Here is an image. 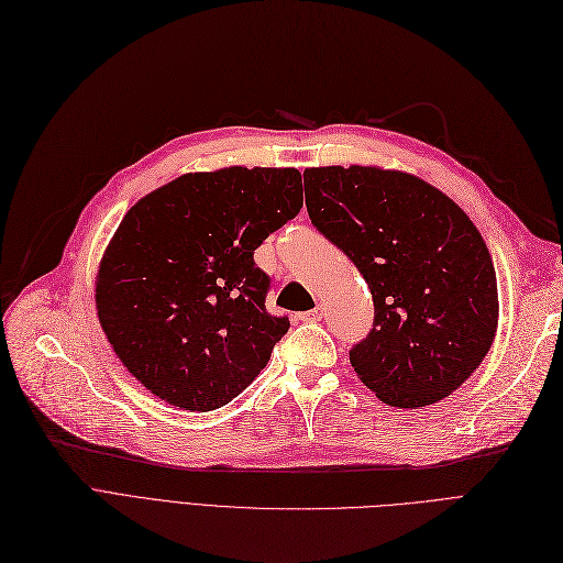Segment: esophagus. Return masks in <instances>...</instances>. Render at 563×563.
<instances>
[{"label": "esophagus", "mask_w": 563, "mask_h": 563, "mask_svg": "<svg viewBox=\"0 0 563 563\" xmlns=\"http://www.w3.org/2000/svg\"><path fill=\"white\" fill-rule=\"evenodd\" d=\"M303 322H320L322 320V306H317V308H312V310H306V312H301L299 314Z\"/></svg>", "instance_id": "esophagus-1"}]
</instances>
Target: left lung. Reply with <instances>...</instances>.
Returning <instances> with one entry per match:
<instances>
[{
  "mask_svg": "<svg viewBox=\"0 0 563 563\" xmlns=\"http://www.w3.org/2000/svg\"><path fill=\"white\" fill-rule=\"evenodd\" d=\"M310 223L371 287V333L350 350L361 382L390 407L451 396L490 352L499 299L490 251L449 195L398 169L303 173Z\"/></svg>",
  "mask_w": 563,
  "mask_h": 563,
  "instance_id": "8db88e82",
  "label": "left lung"
}]
</instances>
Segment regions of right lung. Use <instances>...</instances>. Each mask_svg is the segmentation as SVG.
Segmentation results:
<instances>
[{"label": "right lung", "instance_id": "add662e5", "mask_svg": "<svg viewBox=\"0 0 563 563\" xmlns=\"http://www.w3.org/2000/svg\"><path fill=\"white\" fill-rule=\"evenodd\" d=\"M303 207L295 167H223L129 209L96 276V310L124 368L190 411L228 405L266 365L287 317L266 310L260 243Z\"/></svg>", "mask_w": 563, "mask_h": 563}]
</instances>
